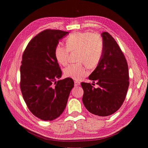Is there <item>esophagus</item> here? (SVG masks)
<instances>
[{"instance_id": "obj_1", "label": "esophagus", "mask_w": 148, "mask_h": 148, "mask_svg": "<svg viewBox=\"0 0 148 148\" xmlns=\"http://www.w3.org/2000/svg\"><path fill=\"white\" fill-rule=\"evenodd\" d=\"M80 84H81L80 82H79L78 81H74V86H79Z\"/></svg>"}]
</instances>
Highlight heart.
<instances>
[{
	"mask_svg": "<svg viewBox=\"0 0 148 148\" xmlns=\"http://www.w3.org/2000/svg\"><path fill=\"white\" fill-rule=\"evenodd\" d=\"M66 46L58 45L54 51L55 57L59 64H67L70 52H78L79 61L90 68L96 67L101 59L103 53V41L97 34L91 32H76L68 37ZM64 75L75 80L80 79L88 75L85 65H69L64 70Z\"/></svg>",
	"mask_w": 148,
	"mask_h": 148,
	"instance_id": "obj_1",
	"label": "heart"
}]
</instances>
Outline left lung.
<instances>
[{
	"label": "left lung",
	"mask_w": 148,
	"mask_h": 148,
	"mask_svg": "<svg viewBox=\"0 0 148 148\" xmlns=\"http://www.w3.org/2000/svg\"><path fill=\"white\" fill-rule=\"evenodd\" d=\"M103 53L101 59L88 78L97 81L99 87L81 82L82 102L91 114L107 116L117 111L124 102L130 85L127 61L116 41L108 32L101 34Z\"/></svg>",
	"instance_id": "8db88e82"
}]
</instances>
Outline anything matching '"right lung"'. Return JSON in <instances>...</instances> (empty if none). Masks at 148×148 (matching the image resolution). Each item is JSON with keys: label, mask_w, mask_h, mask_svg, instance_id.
I'll list each match as a JSON object with an SVG mask.
<instances>
[{"label": "right lung", "mask_w": 148, "mask_h": 148, "mask_svg": "<svg viewBox=\"0 0 148 148\" xmlns=\"http://www.w3.org/2000/svg\"><path fill=\"white\" fill-rule=\"evenodd\" d=\"M69 32L46 29L28 43L20 66V86L30 111L43 121H53L64 111L74 81L61 78L62 71L54 51L60 39Z\"/></svg>", "instance_id": "obj_1"}]
</instances>
